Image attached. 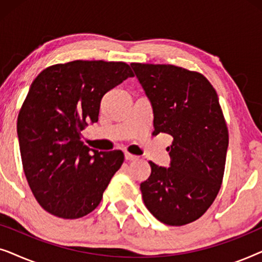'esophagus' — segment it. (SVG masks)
Here are the masks:
<instances>
[{
    "instance_id": "1",
    "label": "esophagus",
    "mask_w": 262,
    "mask_h": 262,
    "mask_svg": "<svg viewBox=\"0 0 262 262\" xmlns=\"http://www.w3.org/2000/svg\"><path fill=\"white\" fill-rule=\"evenodd\" d=\"M125 160H127V161H136V160H138V156L132 155V154H128V152H125Z\"/></svg>"
}]
</instances>
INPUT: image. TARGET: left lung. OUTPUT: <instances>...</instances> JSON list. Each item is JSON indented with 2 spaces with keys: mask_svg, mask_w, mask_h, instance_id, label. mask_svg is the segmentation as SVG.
Masks as SVG:
<instances>
[{
  "mask_svg": "<svg viewBox=\"0 0 262 262\" xmlns=\"http://www.w3.org/2000/svg\"><path fill=\"white\" fill-rule=\"evenodd\" d=\"M150 100L154 135L173 137L169 168L150 161L141 184L152 216L180 227L202 217L220 192L229 144L228 127L212 84L202 74L166 64L131 63Z\"/></svg>",
  "mask_w": 262,
  "mask_h": 262,
  "instance_id": "obj_1",
  "label": "left lung"
}]
</instances>
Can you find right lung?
Wrapping results in <instances>:
<instances>
[{
	"label": "right lung",
	"instance_id": "obj_1",
	"mask_svg": "<svg viewBox=\"0 0 262 262\" xmlns=\"http://www.w3.org/2000/svg\"><path fill=\"white\" fill-rule=\"evenodd\" d=\"M132 76L124 62L74 60L46 68L32 82L17 137L28 185L49 213L75 220L101 202L124 154L89 149L81 131L98 121L102 96Z\"/></svg>",
	"mask_w": 262,
	"mask_h": 262
}]
</instances>
